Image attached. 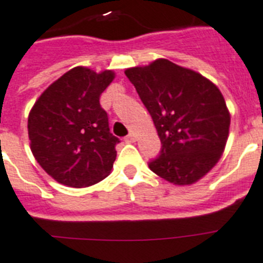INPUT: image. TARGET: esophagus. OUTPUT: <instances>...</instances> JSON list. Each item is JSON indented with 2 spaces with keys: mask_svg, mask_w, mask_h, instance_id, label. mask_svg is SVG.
I'll use <instances>...</instances> for the list:
<instances>
[{
  "mask_svg": "<svg viewBox=\"0 0 263 263\" xmlns=\"http://www.w3.org/2000/svg\"><path fill=\"white\" fill-rule=\"evenodd\" d=\"M125 142H127V143H135L136 142L135 134H129L128 136H125Z\"/></svg>",
  "mask_w": 263,
  "mask_h": 263,
  "instance_id": "1",
  "label": "esophagus"
}]
</instances>
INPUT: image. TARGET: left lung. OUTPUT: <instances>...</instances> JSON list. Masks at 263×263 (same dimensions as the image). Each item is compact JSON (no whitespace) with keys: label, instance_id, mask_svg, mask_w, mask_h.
<instances>
[{"label":"left lung","instance_id":"obj_1","mask_svg":"<svg viewBox=\"0 0 263 263\" xmlns=\"http://www.w3.org/2000/svg\"><path fill=\"white\" fill-rule=\"evenodd\" d=\"M124 73L162 142L160 155L148 164L152 173L178 186L202 179L218 163L229 138L230 112L217 85L165 59Z\"/></svg>","mask_w":263,"mask_h":263}]
</instances>
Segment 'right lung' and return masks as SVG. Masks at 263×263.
<instances>
[{
	"mask_svg": "<svg viewBox=\"0 0 263 263\" xmlns=\"http://www.w3.org/2000/svg\"><path fill=\"white\" fill-rule=\"evenodd\" d=\"M114 79V70L76 67L50 84L30 109L33 156L64 186L89 187L111 174L119 139L109 132L100 95Z\"/></svg>",
	"mask_w": 263,
	"mask_h": 263,
	"instance_id": "1",
	"label": "right lung"
}]
</instances>
